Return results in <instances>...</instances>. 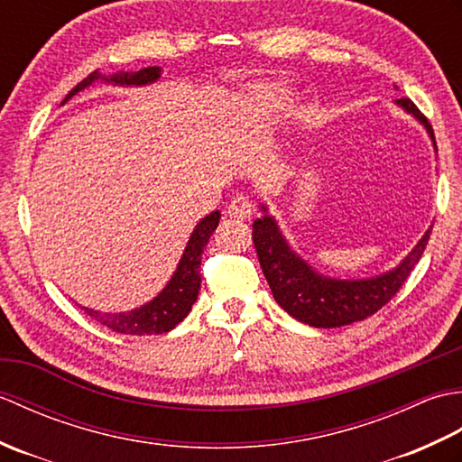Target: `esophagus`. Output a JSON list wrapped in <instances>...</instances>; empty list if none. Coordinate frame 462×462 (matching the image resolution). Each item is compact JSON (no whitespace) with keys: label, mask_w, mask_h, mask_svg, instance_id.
Masks as SVG:
<instances>
[{"label":"esophagus","mask_w":462,"mask_h":462,"mask_svg":"<svg viewBox=\"0 0 462 462\" xmlns=\"http://www.w3.org/2000/svg\"><path fill=\"white\" fill-rule=\"evenodd\" d=\"M254 210V206L250 202L248 196H236V199H232L228 208H226V212H228V216H232V218H238V220H246L250 218V214Z\"/></svg>","instance_id":"esophagus-1"}]
</instances>
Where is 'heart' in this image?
I'll list each match as a JSON object with an SVG mask.
<instances>
[{
    "instance_id": "1",
    "label": "heart",
    "mask_w": 462,
    "mask_h": 462,
    "mask_svg": "<svg viewBox=\"0 0 462 462\" xmlns=\"http://www.w3.org/2000/svg\"><path fill=\"white\" fill-rule=\"evenodd\" d=\"M266 99L272 105L282 106L283 103H286V93H283V89H278V87H272V89H268V93H266Z\"/></svg>"
}]
</instances>
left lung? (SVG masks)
I'll list each match as a JSON object with an SVG mask.
<instances>
[{
    "mask_svg": "<svg viewBox=\"0 0 462 462\" xmlns=\"http://www.w3.org/2000/svg\"><path fill=\"white\" fill-rule=\"evenodd\" d=\"M397 103L423 123L433 136V126L427 123L425 115L417 109L413 101L399 99ZM430 230L393 272L371 280L353 282L323 278L313 272L290 250L272 216H263L252 224V240L273 300L291 318L313 328H341L373 316L393 300L423 256Z\"/></svg>",
    "mask_w": 462,
    "mask_h": 462,
    "instance_id": "left-lung-1",
    "label": "left lung"
}]
</instances>
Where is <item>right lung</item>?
Segmentation results:
<instances>
[{
	"label": "right lung",
	"instance_id": "1",
	"mask_svg": "<svg viewBox=\"0 0 462 462\" xmlns=\"http://www.w3.org/2000/svg\"><path fill=\"white\" fill-rule=\"evenodd\" d=\"M161 77L159 67H144L141 71L134 73H115L111 77H101V73H91L87 79H83L79 85H75L69 95L65 97L71 99L73 95L85 89L87 85H91L95 79H105L116 85H146L152 83ZM63 101V103H65ZM220 220V212L216 210L200 220L192 232L189 240V246H186L179 268H176L172 280L169 282L159 296H156L151 303L146 306L133 310L129 313H101L89 308H81L87 316L91 319L103 323L105 328L113 331L126 333V336H161V333L171 331L172 328L179 326V323L189 316L192 310V303L199 298L200 290V262H202V252L208 244L212 232L216 230Z\"/></svg>",
	"mask_w": 462,
	"mask_h": 462
}]
</instances>
